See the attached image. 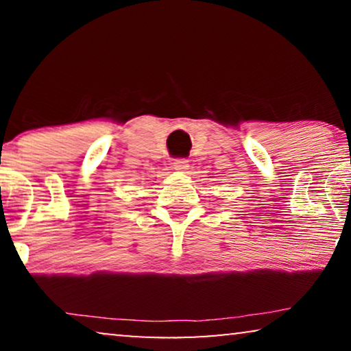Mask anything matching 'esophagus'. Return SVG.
<instances>
[{
    "label": "esophagus",
    "instance_id": "esophagus-1",
    "mask_svg": "<svg viewBox=\"0 0 351 351\" xmlns=\"http://www.w3.org/2000/svg\"><path fill=\"white\" fill-rule=\"evenodd\" d=\"M173 169L178 170V171H187V170H189V160L176 159L173 162Z\"/></svg>",
    "mask_w": 351,
    "mask_h": 351
}]
</instances>
